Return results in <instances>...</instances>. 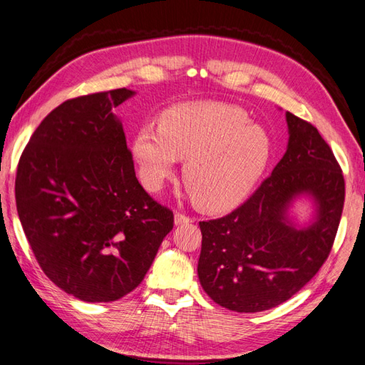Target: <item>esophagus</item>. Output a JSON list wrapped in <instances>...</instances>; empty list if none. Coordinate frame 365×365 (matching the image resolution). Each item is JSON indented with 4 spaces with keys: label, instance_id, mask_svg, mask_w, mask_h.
<instances>
[{
    "label": "esophagus",
    "instance_id": "esophagus-1",
    "mask_svg": "<svg viewBox=\"0 0 365 365\" xmlns=\"http://www.w3.org/2000/svg\"><path fill=\"white\" fill-rule=\"evenodd\" d=\"M187 223H192L190 217H187L185 213H181V212L175 213V225L176 226H182V225H187Z\"/></svg>",
    "mask_w": 365,
    "mask_h": 365
}]
</instances>
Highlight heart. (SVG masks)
Masks as SVG:
<instances>
[{
	"label": "heart",
	"instance_id": "b5f03b06",
	"mask_svg": "<svg viewBox=\"0 0 365 365\" xmlns=\"http://www.w3.org/2000/svg\"><path fill=\"white\" fill-rule=\"evenodd\" d=\"M140 180L158 192L187 158L184 181L201 206L221 210L242 201L268 165L272 142L242 108L220 102L187 103L165 111L159 127L133 138Z\"/></svg>",
	"mask_w": 365,
	"mask_h": 365
}]
</instances>
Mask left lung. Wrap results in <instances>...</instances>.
Segmentation results:
<instances>
[{"label": "left lung", "mask_w": 365, "mask_h": 365, "mask_svg": "<svg viewBox=\"0 0 365 365\" xmlns=\"http://www.w3.org/2000/svg\"><path fill=\"white\" fill-rule=\"evenodd\" d=\"M288 147L271 176L226 217L200 221L198 279L215 304L259 313L287 302L314 277L331 251L344 209L345 182L316 127L287 113ZM314 204L299 228L290 207Z\"/></svg>", "instance_id": "left-lung-1"}]
</instances>
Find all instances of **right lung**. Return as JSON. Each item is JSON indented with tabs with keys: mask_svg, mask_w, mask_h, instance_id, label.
<instances>
[{
	"mask_svg": "<svg viewBox=\"0 0 365 365\" xmlns=\"http://www.w3.org/2000/svg\"><path fill=\"white\" fill-rule=\"evenodd\" d=\"M120 90L66 101L20 158L16 210L43 272L68 294L113 302L144 280L173 212L139 184L115 106Z\"/></svg>",
	"mask_w": 365,
	"mask_h": 365,
	"instance_id": "add662e5",
	"label": "right lung"
}]
</instances>
